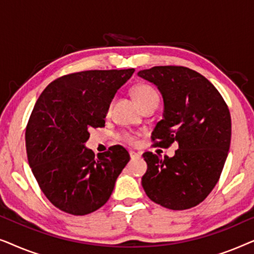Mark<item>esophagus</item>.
Returning <instances> with one entry per match:
<instances>
[{"label": "esophagus", "instance_id": "1", "mask_svg": "<svg viewBox=\"0 0 254 254\" xmlns=\"http://www.w3.org/2000/svg\"><path fill=\"white\" fill-rule=\"evenodd\" d=\"M129 156H130V158L133 159V158H138L140 157V155L137 154V152H135V151H129Z\"/></svg>", "mask_w": 254, "mask_h": 254}]
</instances>
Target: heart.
<instances>
[{"label": "heart", "mask_w": 254, "mask_h": 254, "mask_svg": "<svg viewBox=\"0 0 254 254\" xmlns=\"http://www.w3.org/2000/svg\"><path fill=\"white\" fill-rule=\"evenodd\" d=\"M133 95L134 98L136 100L141 109H143L147 105H150L152 103H158L159 97L158 93L156 92V90L149 84H138L133 89ZM119 140L126 143L133 144L136 141V137L130 133H123L120 134Z\"/></svg>", "instance_id": "obj_1"}]
</instances>
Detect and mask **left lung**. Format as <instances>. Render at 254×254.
Instances as JSON below:
<instances>
[{
	"mask_svg": "<svg viewBox=\"0 0 254 254\" xmlns=\"http://www.w3.org/2000/svg\"><path fill=\"white\" fill-rule=\"evenodd\" d=\"M157 86L163 119L151 134L154 147L178 148L173 157L143 154L142 186L149 199L172 210L195 207L216 185L231 141V117L217 89L195 70L157 65L137 72Z\"/></svg>",
	"mask_w": 254,
	"mask_h": 254,
	"instance_id": "left-lung-1",
	"label": "left lung"
}]
</instances>
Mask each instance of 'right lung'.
<instances>
[{
    "mask_svg": "<svg viewBox=\"0 0 254 254\" xmlns=\"http://www.w3.org/2000/svg\"><path fill=\"white\" fill-rule=\"evenodd\" d=\"M135 70H86L47 85L29 119L26 154L34 178L48 200L71 215L104 206L129 161L121 145L95 156L85 147L91 128L105 126L114 95Z\"/></svg>",
    "mask_w": 254,
    "mask_h": 254,
    "instance_id": "add662e5",
    "label": "right lung"
}]
</instances>
